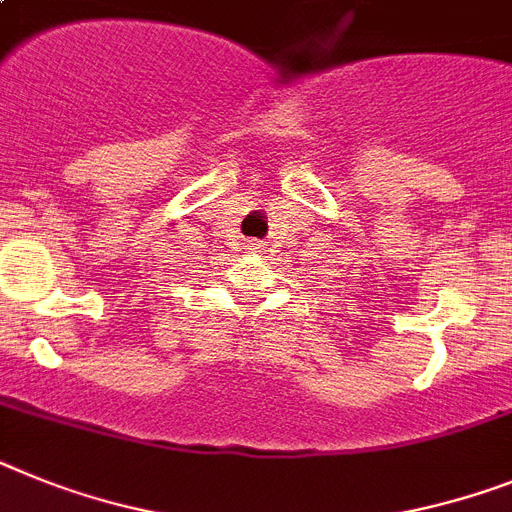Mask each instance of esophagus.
I'll list each match as a JSON object with an SVG mask.
<instances>
[{
	"instance_id": "esophagus-1",
	"label": "esophagus",
	"mask_w": 512,
	"mask_h": 512,
	"mask_svg": "<svg viewBox=\"0 0 512 512\" xmlns=\"http://www.w3.org/2000/svg\"><path fill=\"white\" fill-rule=\"evenodd\" d=\"M261 248H264V246H261V240H251V243H248V251H256V253H259Z\"/></svg>"
}]
</instances>
